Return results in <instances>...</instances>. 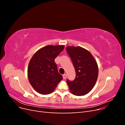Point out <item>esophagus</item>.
I'll use <instances>...</instances> for the list:
<instances>
[{"label": "esophagus", "mask_w": 125, "mask_h": 125, "mask_svg": "<svg viewBox=\"0 0 125 125\" xmlns=\"http://www.w3.org/2000/svg\"><path fill=\"white\" fill-rule=\"evenodd\" d=\"M67 74H63V75H62V77H63V79H66V78H67Z\"/></svg>", "instance_id": "esophagus-1"}]
</instances>
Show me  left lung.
<instances>
[{
	"instance_id": "8db88e82",
	"label": "left lung",
	"mask_w": 125,
	"mask_h": 125,
	"mask_svg": "<svg viewBox=\"0 0 125 125\" xmlns=\"http://www.w3.org/2000/svg\"><path fill=\"white\" fill-rule=\"evenodd\" d=\"M67 53L73 62L76 77L73 81L67 80L71 92L77 96L84 95L95 85L99 68L91 52L80 46H68Z\"/></svg>"
}]
</instances>
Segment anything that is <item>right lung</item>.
I'll list each match as a JSON object with an SVG mask.
<instances>
[{"label":"right lung","instance_id":"1","mask_svg":"<svg viewBox=\"0 0 125 125\" xmlns=\"http://www.w3.org/2000/svg\"><path fill=\"white\" fill-rule=\"evenodd\" d=\"M64 49V45H47L33 55L28 68L30 84L36 92L44 95L54 91L62 79L55 59Z\"/></svg>","mask_w":125,"mask_h":125}]
</instances>
